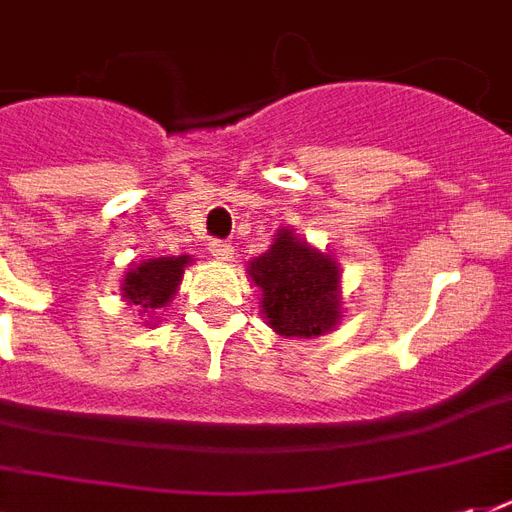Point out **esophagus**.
I'll return each mask as SVG.
<instances>
[{"label": "esophagus", "instance_id": "esophagus-1", "mask_svg": "<svg viewBox=\"0 0 512 512\" xmlns=\"http://www.w3.org/2000/svg\"><path fill=\"white\" fill-rule=\"evenodd\" d=\"M209 255L215 257L217 263H228L233 260V247L225 241H209Z\"/></svg>", "mask_w": 512, "mask_h": 512}]
</instances>
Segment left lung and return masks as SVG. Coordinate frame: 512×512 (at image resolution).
Listing matches in <instances>:
<instances>
[{
	"mask_svg": "<svg viewBox=\"0 0 512 512\" xmlns=\"http://www.w3.org/2000/svg\"><path fill=\"white\" fill-rule=\"evenodd\" d=\"M247 279L260 289V313L281 337L311 340L335 332L342 321V268L332 252H321L279 228L260 257L247 263Z\"/></svg>",
	"mask_w": 512,
	"mask_h": 512,
	"instance_id": "obj_1",
	"label": "left lung"
}]
</instances>
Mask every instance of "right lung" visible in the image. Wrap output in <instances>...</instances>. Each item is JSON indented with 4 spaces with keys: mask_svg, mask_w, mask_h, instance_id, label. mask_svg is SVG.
<instances>
[{
    "mask_svg": "<svg viewBox=\"0 0 512 512\" xmlns=\"http://www.w3.org/2000/svg\"><path fill=\"white\" fill-rule=\"evenodd\" d=\"M191 263V255L140 260L138 265L124 271L119 295L127 305H135L140 316H146L143 324L151 329L156 324V311L172 303V297H175V292L180 289V281H183L185 268Z\"/></svg>",
    "mask_w": 512,
    "mask_h": 512,
    "instance_id": "add662e5",
    "label": "right lung"
}]
</instances>
